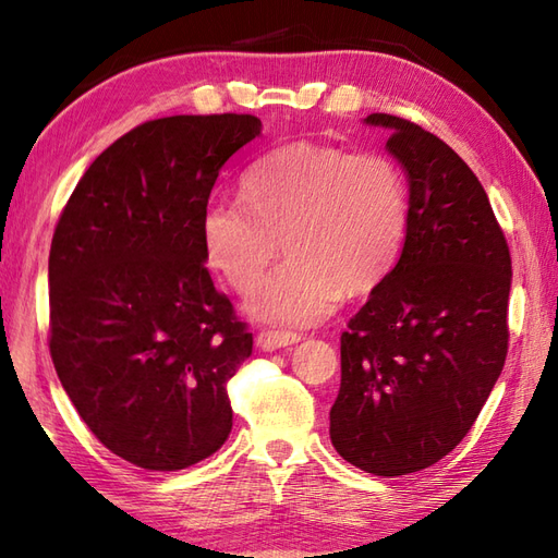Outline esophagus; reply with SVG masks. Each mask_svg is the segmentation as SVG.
Wrapping results in <instances>:
<instances>
[{
	"mask_svg": "<svg viewBox=\"0 0 558 558\" xmlns=\"http://www.w3.org/2000/svg\"><path fill=\"white\" fill-rule=\"evenodd\" d=\"M300 340L298 333H290V330H260L256 336V345L266 352L272 350H280V348H288L294 345V342Z\"/></svg>",
	"mask_w": 558,
	"mask_h": 558,
	"instance_id": "obj_1",
	"label": "esophagus"
}]
</instances>
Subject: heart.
<instances>
[{"label": "heart", "mask_w": 558, "mask_h": 558, "mask_svg": "<svg viewBox=\"0 0 558 558\" xmlns=\"http://www.w3.org/2000/svg\"><path fill=\"white\" fill-rule=\"evenodd\" d=\"M242 201L201 213L208 266L248 292L278 254L288 260L246 298V312L278 326H312L342 294H366L396 270L410 230V189L384 153L290 144L246 170Z\"/></svg>", "instance_id": "1"}]
</instances>
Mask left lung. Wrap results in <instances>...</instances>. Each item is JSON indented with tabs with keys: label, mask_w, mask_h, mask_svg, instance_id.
<instances>
[{
	"label": "left lung",
	"mask_w": 558,
	"mask_h": 558,
	"mask_svg": "<svg viewBox=\"0 0 558 558\" xmlns=\"http://www.w3.org/2000/svg\"><path fill=\"white\" fill-rule=\"evenodd\" d=\"M386 148L408 174L410 230L396 270L340 336L330 441L354 468L400 477L434 465L475 424L508 352L511 252L458 153L402 117Z\"/></svg>",
	"instance_id": "8db88e82"
}]
</instances>
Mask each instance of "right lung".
<instances>
[{
	"label": "right lung",
	"instance_id": "1",
	"mask_svg": "<svg viewBox=\"0 0 558 558\" xmlns=\"http://www.w3.org/2000/svg\"><path fill=\"white\" fill-rule=\"evenodd\" d=\"M254 114L138 124L90 162L50 246V354L98 441L136 468L196 465L228 441V381L254 338L216 290L201 213Z\"/></svg>",
	"mask_w": 558,
	"mask_h": 558
}]
</instances>
